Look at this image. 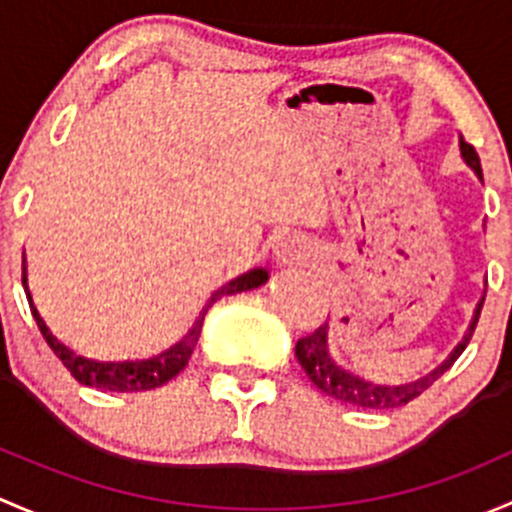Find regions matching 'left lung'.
Segmentation results:
<instances>
[{"label": "left lung", "mask_w": 512, "mask_h": 512, "mask_svg": "<svg viewBox=\"0 0 512 512\" xmlns=\"http://www.w3.org/2000/svg\"><path fill=\"white\" fill-rule=\"evenodd\" d=\"M461 152H463V160L468 162V167H471V170L476 172L478 177H483L478 152L473 150V145H468V142L463 138H461ZM483 298H486V295H483ZM481 308H483V300L478 303L476 318H473L471 330H468V335L463 337L461 345H458L456 350L451 352L449 360H446L441 367H436V370L431 374H426V377L416 379V382H412V384L384 387V384L367 382V379H362L360 374H352V372L342 370V367L337 365V362L333 360V355H330V350H328V323L320 325L315 333L300 337V340L295 342V357H298L300 367H303L305 374H308L310 382H313L315 387L320 389V392L328 394V397L340 399V402L352 404V407H357V409H374V412H384V409H397V407H404V404L412 402V399L419 397L421 392H426V389H429L431 384H434L436 379H439L441 374L449 370L453 362L458 360V355L466 350L468 340H471L473 330H476Z\"/></svg>", "instance_id": "1"}]
</instances>
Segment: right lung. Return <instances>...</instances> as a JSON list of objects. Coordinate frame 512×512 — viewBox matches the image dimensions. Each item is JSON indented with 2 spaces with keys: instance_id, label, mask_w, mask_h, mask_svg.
I'll return each mask as SVG.
<instances>
[{
  "instance_id": "add662e5",
  "label": "right lung",
  "mask_w": 512,
  "mask_h": 512,
  "mask_svg": "<svg viewBox=\"0 0 512 512\" xmlns=\"http://www.w3.org/2000/svg\"><path fill=\"white\" fill-rule=\"evenodd\" d=\"M21 281H24L26 286V261L21 263ZM266 281H268L266 268H254V271L244 273V276L234 278L231 283L221 286L219 291H214L212 300L207 303V308L214 303V300L221 298V295L251 291V288H258ZM26 291H29V288H26ZM29 308H31V315H34L36 325H39L41 335H44V340L49 342V347L63 362V367L71 372V377H76L78 382L86 384V387L105 389V392H145V389L162 387V384L170 382L172 377H177V374L187 367L189 357H192L194 347H197L199 333H202L204 313H207V310H202V315L194 320L192 330H189L182 340L175 342V345L167 347L165 352H160V355L147 357V360H140V362H98V360H91V357L76 355L66 342H61L59 337L51 333V328L44 323L39 310H36L34 300H31V293H29Z\"/></svg>"
}]
</instances>
